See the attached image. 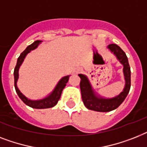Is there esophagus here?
<instances>
[{
	"label": "esophagus",
	"mask_w": 147,
	"mask_h": 147,
	"mask_svg": "<svg viewBox=\"0 0 147 147\" xmlns=\"http://www.w3.org/2000/svg\"><path fill=\"white\" fill-rule=\"evenodd\" d=\"M82 71V68H79V69H78V72H80V71Z\"/></svg>",
	"instance_id": "obj_1"
}]
</instances>
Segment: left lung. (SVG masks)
<instances>
[{
    "label": "left lung",
    "instance_id": "obj_1",
    "mask_svg": "<svg viewBox=\"0 0 147 147\" xmlns=\"http://www.w3.org/2000/svg\"><path fill=\"white\" fill-rule=\"evenodd\" d=\"M108 48L116 56L118 59H119V61L124 65L123 71L125 79V87L123 91L119 96L113 99H103L97 97L95 96L88 78L82 74L78 75L81 78L80 88L82 92V100L85 107L90 110L102 113L110 112L118 108L125 100L131 88V69L127 56L125 52L115 44L109 45Z\"/></svg>",
    "mask_w": 147,
    "mask_h": 147
}]
</instances>
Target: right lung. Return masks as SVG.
<instances>
[{"instance_id": "add662e5", "label": "right lung", "mask_w": 147, "mask_h": 147, "mask_svg": "<svg viewBox=\"0 0 147 147\" xmlns=\"http://www.w3.org/2000/svg\"><path fill=\"white\" fill-rule=\"evenodd\" d=\"M40 42H41V40H35L33 44H32V45L26 47V50L20 54V56L18 58L17 63H16L15 69H14V86H15L16 91L17 93L18 96L22 100V101L25 104L34 109L51 108V107L56 106L58 101H59L60 96H61V94L63 88H65V85H66V83L69 81V76L63 77L59 81L57 87L55 88L53 93L50 96H47V97L43 99V100H28V98H26V96H24L22 93L20 92V90L18 89L17 86H16V82H17L18 78H19V69H20V66L21 65L22 62H23L24 59H25V57L27 55V53H29L32 50L36 48Z\"/></svg>"}]
</instances>
